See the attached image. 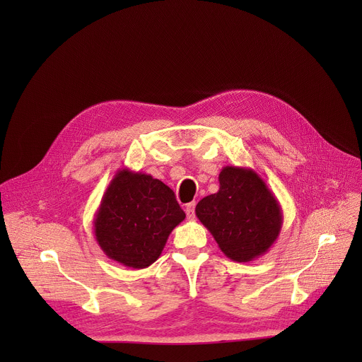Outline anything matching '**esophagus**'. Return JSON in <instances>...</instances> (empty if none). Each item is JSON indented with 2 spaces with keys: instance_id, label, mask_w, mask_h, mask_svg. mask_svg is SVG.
Listing matches in <instances>:
<instances>
[{
  "instance_id": "1",
  "label": "esophagus",
  "mask_w": 362,
  "mask_h": 362,
  "mask_svg": "<svg viewBox=\"0 0 362 362\" xmlns=\"http://www.w3.org/2000/svg\"><path fill=\"white\" fill-rule=\"evenodd\" d=\"M195 205H197V202H189V204H186L185 211H186L187 218H194V216H195Z\"/></svg>"
}]
</instances>
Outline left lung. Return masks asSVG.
Listing matches in <instances>:
<instances>
[{
	"mask_svg": "<svg viewBox=\"0 0 362 362\" xmlns=\"http://www.w3.org/2000/svg\"><path fill=\"white\" fill-rule=\"evenodd\" d=\"M218 183V192L202 198L195 214L227 258L254 261L277 240L283 224L281 206L252 168L226 165Z\"/></svg>",
	"mask_w": 362,
	"mask_h": 362,
	"instance_id": "left-lung-1",
	"label": "left lung"
}]
</instances>
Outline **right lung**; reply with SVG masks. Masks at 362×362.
I'll use <instances>...</instances> for the list:
<instances>
[{"label":"right lung","mask_w":362,"mask_h":362,"mask_svg":"<svg viewBox=\"0 0 362 362\" xmlns=\"http://www.w3.org/2000/svg\"><path fill=\"white\" fill-rule=\"evenodd\" d=\"M185 217L167 185L124 167L103 195L93 233L110 259L139 270L158 259L170 233Z\"/></svg>","instance_id":"1"}]
</instances>
